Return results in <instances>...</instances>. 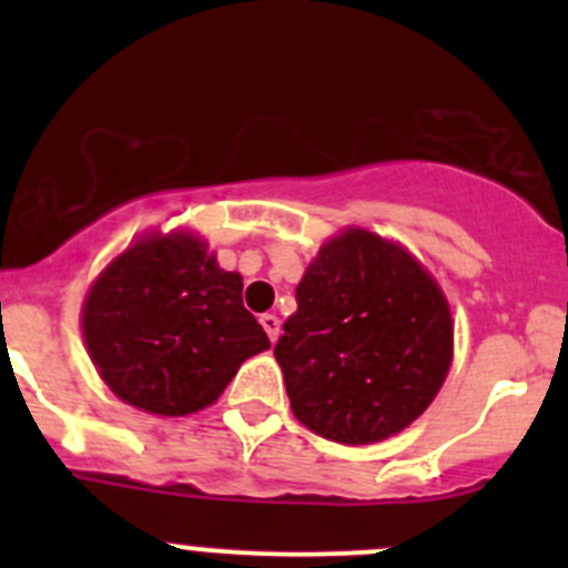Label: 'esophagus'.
I'll return each instance as SVG.
<instances>
[{"mask_svg": "<svg viewBox=\"0 0 568 568\" xmlns=\"http://www.w3.org/2000/svg\"><path fill=\"white\" fill-rule=\"evenodd\" d=\"M261 326H263V332H266L268 335V341H277V335H280V318L274 316V313H263L261 316Z\"/></svg>", "mask_w": 568, "mask_h": 568, "instance_id": "1", "label": "esophagus"}]
</instances>
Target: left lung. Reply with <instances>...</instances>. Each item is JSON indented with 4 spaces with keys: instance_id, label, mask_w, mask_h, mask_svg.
I'll list each match as a JSON object with an SVG mask.
<instances>
[{
    "instance_id": "left-lung-1",
    "label": "left lung",
    "mask_w": 568,
    "mask_h": 568,
    "mask_svg": "<svg viewBox=\"0 0 568 568\" xmlns=\"http://www.w3.org/2000/svg\"><path fill=\"white\" fill-rule=\"evenodd\" d=\"M274 346L291 409L343 445L379 443L426 412L454 354L448 302L398 244L346 231L296 285Z\"/></svg>"
}]
</instances>
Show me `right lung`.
<instances>
[{"label": "right lung", "instance_id": "obj_1", "mask_svg": "<svg viewBox=\"0 0 568 568\" xmlns=\"http://www.w3.org/2000/svg\"><path fill=\"white\" fill-rule=\"evenodd\" d=\"M242 288L200 239L145 236L90 288L82 311L90 359L125 404L192 415L220 398L244 359L268 348Z\"/></svg>", "mask_w": 568, "mask_h": 568}]
</instances>
